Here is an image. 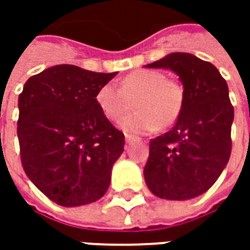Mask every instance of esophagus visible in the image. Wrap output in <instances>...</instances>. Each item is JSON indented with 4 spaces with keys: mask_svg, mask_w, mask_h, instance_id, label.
I'll return each mask as SVG.
<instances>
[{
    "mask_svg": "<svg viewBox=\"0 0 250 250\" xmlns=\"http://www.w3.org/2000/svg\"><path fill=\"white\" fill-rule=\"evenodd\" d=\"M135 139H136V138H135L133 135H128V133L125 135V142H126V143H130V142H133Z\"/></svg>",
    "mask_w": 250,
    "mask_h": 250,
    "instance_id": "1",
    "label": "esophagus"
}]
</instances>
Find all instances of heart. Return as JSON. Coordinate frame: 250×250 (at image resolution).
Wrapping results in <instances>:
<instances>
[{"label": "heart", "instance_id": "obj_1", "mask_svg": "<svg viewBox=\"0 0 250 250\" xmlns=\"http://www.w3.org/2000/svg\"><path fill=\"white\" fill-rule=\"evenodd\" d=\"M132 116L123 118L133 108ZM96 103L107 120L121 121L120 126L132 133H150L174 125L185 104L184 86L160 71L136 69L120 81L118 87L105 83L96 93Z\"/></svg>", "mask_w": 250, "mask_h": 250}]
</instances>
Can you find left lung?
I'll list each match as a JSON object with an SVG mask.
<instances>
[{"label":"left lung","mask_w":250,"mask_h":250,"mask_svg":"<svg viewBox=\"0 0 250 250\" xmlns=\"http://www.w3.org/2000/svg\"><path fill=\"white\" fill-rule=\"evenodd\" d=\"M147 68L179 76L185 104L174 128L150 140L143 174L153 195L188 200L213 187L231 156L234 107L226 79L213 63L188 53H172Z\"/></svg>","instance_id":"obj_1"}]
</instances>
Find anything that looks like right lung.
<instances>
[{
    "label": "right lung",
    "mask_w": 250,
    "mask_h": 250,
    "mask_svg": "<svg viewBox=\"0 0 250 250\" xmlns=\"http://www.w3.org/2000/svg\"><path fill=\"white\" fill-rule=\"evenodd\" d=\"M117 75L55 65L27 79L19 94L18 138L29 179L65 207L104 196L125 145L96 93Z\"/></svg>",
    "instance_id": "obj_1"
}]
</instances>
